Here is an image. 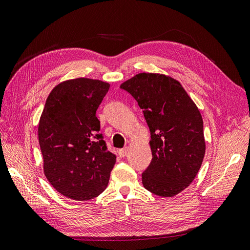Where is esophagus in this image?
<instances>
[{
    "label": "esophagus",
    "mask_w": 250,
    "mask_h": 250,
    "mask_svg": "<svg viewBox=\"0 0 250 250\" xmlns=\"http://www.w3.org/2000/svg\"><path fill=\"white\" fill-rule=\"evenodd\" d=\"M128 151H129V148H128V147H125L123 149H120L119 150L120 157H125L127 155V153H128Z\"/></svg>",
    "instance_id": "esophagus-1"
}]
</instances>
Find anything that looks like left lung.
<instances>
[{"label": "left lung", "instance_id": "left-lung-1", "mask_svg": "<svg viewBox=\"0 0 250 250\" xmlns=\"http://www.w3.org/2000/svg\"><path fill=\"white\" fill-rule=\"evenodd\" d=\"M120 87L138 102L150 129L152 161L142 174L143 186L161 197H173L190 186L201 167V113L179 81L163 74L140 73Z\"/></svg>", "mask_w": 250, "mask_h": 250}]
</instances>
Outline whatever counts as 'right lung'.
Wrapping results in <instances>:
<instances>
[{"label":"right lung","instance_id":"1","mask_svg":"<svg viewBox=\"0 0 250 250\" xmlns=\"http://www.w3.org/2000/svg\"><path fill=\"white\" fill-rule=\"evenodd\" d=\"M109 83L65 80L52 89L39 123L43 173L67 198L85 201L106 188L116 155L103 141L96 111Z\"/></svg>","mask_w":250,"mask_h":250}]
</instances>
